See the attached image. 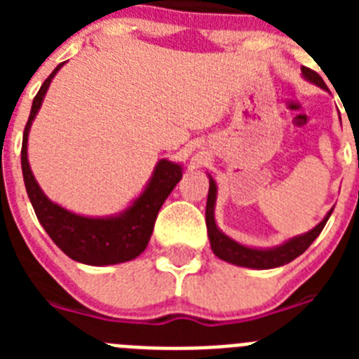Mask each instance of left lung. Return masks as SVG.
<instances>
[{
  "label": "left lung",
  "mask_w": 359,
  "mask_h": 359,
  "mask_svg": "<svg viewBox=\"0 0 359 359\" xmlns=\"http://www.w3.org/2000/svg\"><path fill=\"white\" fill-rule=\"evenodd\" d=\"M302 77L311 84L318 86L322 90H327V86L323 82L318 73L313 69L302 66ZM208 198H207V228H208V239H210V248L215 257H219L221 261L230 262V264L243 266V268L250 269H271L280 268V266L287 264V262L294 261L297 257L302 255L307 248H309L313 241L320 236V231L323 230L325 223L329 221L332 214V208L325 214V217L316 224L313 230L294 236L291 239L284 241V243L271 246V248H257V246H246L243 243H237L236 239H231L224 233L221 228L215 223V199H217V185H215L214 177L208 174Z\"/></svg>",
  "instance_id": "1"
}]
</instances>
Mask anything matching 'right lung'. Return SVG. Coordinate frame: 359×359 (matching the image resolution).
Wrapping results in <instances>:
<instances>
[{"mask_svg": "<svg viewBox=\"0 0 359 359\" xmlns=\"http://www.w3.org/2000/svg\"><path fill=\"white\" fill-rule=\"evenodd\" d=\"M65 62L57 66L32 102L30 116L23 133L21 147V169H23L25 187L36 210L41 226L46 230L50 239L73 261L88 266H111L136 259L147 248L152 236L154 221L161 205L183 176V165L167 158L158 160L154 165L147 185L122 212L111 215H82L57 205L44 194L39 187L28 161V135L32 122L36 120L44 95L48 91L57 72Z\"/></svg>", "mask_w": 359, "mask_h": 359, "instance_id": "add662e5", "label": "right lung"}]
</instances>
